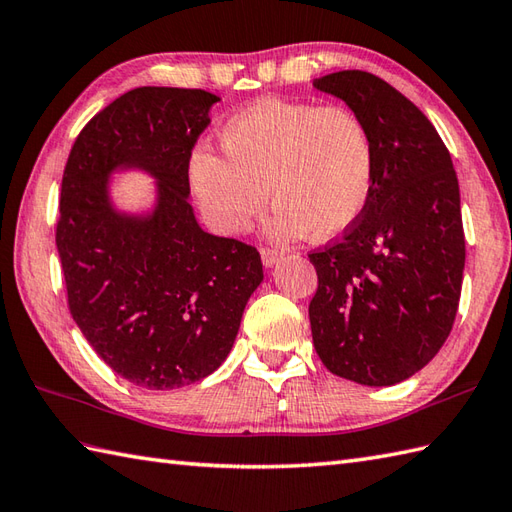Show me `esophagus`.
Masks as SVG:
<instances>
[{
  "instance_id": "obj_1",
  "label": "esophagus",
  "mask_w": 512,
  "mask_h": 512,
  "mask_svg": "<svg viewBox=\"0 0 512 512\" xmlns=\"http://www.w3.org/2000/svg\"><path fill=\"white\" fill-rule=\"evenodd\" d=\"M260 258H263L265 267H274L282 258V252H278L274 247H260Z\"/></svg>"
}]
</instances>
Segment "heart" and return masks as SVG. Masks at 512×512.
I'll return each instance as SVG.
<instances>
[{
    "label": "heart",
    "instance_id": "obj_1",
    "mask_svg": "<svg viewBox=\"0 0 512 512\" xmlns=\"http://www.w3.org/2000/svg\"><path fill=\"white\" fill-rule=\"evenodd\" d=\"M219 142L225 157L195 151L188 179L203 217L223 234L245 232L269 195L278 206L269 225L276 238L331 241L368 206L374 142L344 105L258 100L223 124Z\"/></svg>",
    "mask_w": 512,
    "mask_h": 512
}]
</instances>
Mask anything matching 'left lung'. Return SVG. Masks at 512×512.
<instances>
[{"mask_svg": "<svg viewBox=\"0 0 512 512\" xmlns=\"http://www.w3.org/2000/svg\"><path fill=\"white\" fill-rule=\"evenodd\" d=\"M313 87L342 98L374 142V186L344 236L309 254L313 346L337 377L394 385L436 357L458 313L464 230L451 155L383 78L344 70Z\"/></svg>", "mask_w": 512, "mask_h": 512, "instance_id": "left-lung-1", "label": "left lung"}]
</instances>
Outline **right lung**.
Returning a JSON list of instances; mask_svg holds the SVG:
<instances>
[{
    "label": "right lung",
    "mask_w": 512,
    "mask_h": 512,
    "mask_svg": "<svg viewBox=\"0 0 512 512\" xmlns=\"http://www.w3.org/2000/svg\"><path fill=\"white\" fill-rule=\"evenodd\" d=\"M214 102L203 89H131L85 124L63 170L56 249L67 306L98 357L146 390L217 370L263 280L256 247L203 232L188 203V162ZM116 167L158 179L151 215L110 206Z\"/></svg>",
    "instance_id": "obj_1"
}]
</instances>
